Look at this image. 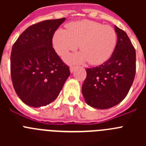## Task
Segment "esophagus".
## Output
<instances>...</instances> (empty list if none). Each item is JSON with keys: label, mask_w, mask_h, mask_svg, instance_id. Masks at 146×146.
<instances>
[{"label": "esophagus", "mask_w": 146, "mask_h": 146, "mask_svg": "<svg viewBox=\"0 0 146 146\" xmlns=\"http://www.w3.org/2000/svg\"><path fill=\"white\" fill-rule=\"evenodd\" d=\"M74 69H75V67L74 66H70V72L71 73H73V72L74 71Z\"/></svg>", "instance_id": "obj_1"}]
</instances>
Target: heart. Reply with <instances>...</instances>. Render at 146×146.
<instances>
[{"mask_svg":"<svg viewBox=\"0 0 146 146\" xmlns=\"http://www.w3.org/2000/svg\"><path fill=\"white\" fill-rule=\"evenodd\" d=\"M68 30H57L54 34L53 47L58 55H64L78 47L81 52L69 54L65 60L79 63L99 64L110 57L117 43V34L113 27L97 22L82 20L68 25Z\"/></svg>","mask_w":146,"mask_h":146,"instance_id":"obj_1","label":"heart"}]
</instances>
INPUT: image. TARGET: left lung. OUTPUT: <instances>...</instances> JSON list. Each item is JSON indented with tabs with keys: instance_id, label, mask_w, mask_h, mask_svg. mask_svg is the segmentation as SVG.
<instances>
[{
	"instance_id": "obj_1",
	"label": "left lung",
	"mask_w": 146,
	"mask_h": 146,
	"mask_svg": "<svg viewBox=\"0 0 146 146\" xmlns=\"http://www.w3.org/2000/svg\"><path fill=\"white\" fill-rule=\"evenodd\" d=\"M117 44L111 57L101 65L86 69L82 93L88 105L108 109L128 94L136 72V52L123 30L115 25Z\"/></svg>"
}]
</instances>
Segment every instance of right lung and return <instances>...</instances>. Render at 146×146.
<instances>
[{"mask_svg":"<svg viewBox=\"0 0 146 146\" xmlns=\"http://www.w3.org/2000/svg\"><path fill=\"white\" fill-rule=\"evenodd\" d=\"M66 18L44 20L28 27L13 44L11 77L17 96L33 108L55 100L70 75L69 67L52 47L55 31Z\"/></svg>","mask_w":146,"mask_h":146,"instance_id":"1","label":"right lung"}]
</instances>
